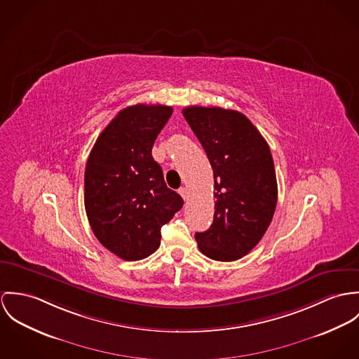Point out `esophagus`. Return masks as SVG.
<instances>
[{
	"instance_id": "obj_1",
	"label": "esophagus",
	"mask_w": 359,
	"mask_h": 359,
	"mask_svg": "<svg viewBox=\"0 0 359 359\" xmlns=\"http://www.w3.org/2000/svg\"><path fill=\"white\" fill-rule=\"evenodd\" d=\"M179 194L183 197L184 201H187V199L190 198V193H189V190H187L186 187H182V189H179Z\"/></svg>"
}]
</instances>
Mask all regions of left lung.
I'll return each instance as SVG.
<instances>
[{"instance_id": "obj_1", "label": "left lung", "mask_w": 359, "mask_h": 359, "mask_svg": "<svg viewBox=\"0 0 359 359\" xmlns=\"http://www.w3.org/2000/svg\"><path fill=\"white\" fill-rule=\"evenodd\" d=\"M183 116L198 137L215 179V215L196 233L199 250L217 262L248 255L267 231L278 198L270 147L242 113L191 106Z\"/></svg>"}]
</instances>
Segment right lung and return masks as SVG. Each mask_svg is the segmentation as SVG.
Masks as SVG:
<instances>
[{
    "label": "right lung",
    "mask_w": 359,
    "mask_h": 359,
    "mask_svg": "<svg viewBox=\"0 0 359 359\" xmlns=\"http://www.w3.org/2000/svg\"><path fill=\"white\" fill-rule=\"evenodd\" d=\"M173 109L135 104L116 116L97 137L85 168L83 202L93 234L121 259L154 253L161 227L183 206L168 189L151 150Z\"/></svg>",
    "instance_id": "1"
}]
</instances>
